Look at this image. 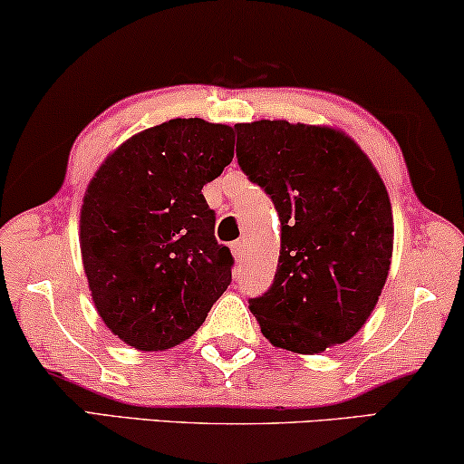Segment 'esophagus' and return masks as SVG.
<instances>
[{"label": "esophagus", "mask_w": 464, "mask_h": 464, "mask_svg": "<svg viewBox=\"0 0 464 464\" xmlns=\"http://www.w3.org/2000/svg\"><path fill=\"white\" fill-rule=\"evenodd\" d=\"M232 256H234V259H237V262H240V259L245 257V243H240V240H237V243H232Z\"/></svg>", "instance_id": "34e87169"}]
</instances>
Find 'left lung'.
I'll list each match as a JSON object with an SVG mask.
<instances>
[{
  "instance_id": "left-lung-1",
  "label": "left lung",
  "mask_w": 464,
  "mask_h": 464,
  "mask_svg": "<svg viewBox=\"0 0 464 464\" xmlns=\"http://www.w3.org/2000/svg\"><path fill=\"white\" fill-rule=\"evenodd\" d=\"M234 130L240 169L281 219L275 283L249 300L262 334L300 354L351 340L376 308L392 257L391 198L378 170L329 126L257 120Z\"/></svg>"
}]
</instances>
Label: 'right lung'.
<instances>
[{"instance_id": "right-lung-1", "label": "right lung", "mask_w": 464, "mask_h": 464, "mask_svg": "<svg viewBox=\"0 0 464 464\" xmlns=\"http://www.w3.org/2000/svg\"><path fill=\"white\" fill-rule=\"evenodd\" d=\"M234 158V130L175 118L113 150L88 183L80 249L97 313L139 351L181 344L232 281L202 186Z\"/></svg>"}]
</instances>
